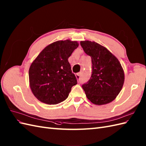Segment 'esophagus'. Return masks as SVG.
I'll use <instances>...</instances> for the list:
<instances>
[{
  "instance_id": "1",
  "label": "esophagus",
  "mask_w": 146,
  "mask_h": 146,
  "mask_svg": "<svg viewBox=\"0 0 146 146\" xmlns=\"http://www.w3.org/2000/svg\"><path fill=\"white\" fill-rule=\"evenodd\" d=\"M76 78H77L78 80H80V74H76Z\"/></svg>"
}]
</instances>
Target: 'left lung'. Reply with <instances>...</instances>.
Listing matches in <instances>:
<instances>
[{
	"mask_svg": "<svg viewBox=\"0 0 146 146\" xmlns=\"http://www.w3.org/2000/svg\"><path fill=\"white\" fill-rule=\"evenodd\" d=\"M85 53L91 56L92 74L82 85L86 96L93 104L103 105L115 99L123 87L125 74L119 60L106 47L95 42H80Z\"/></svg>",
	"mask_w": 146,
	"mask_h": 146,
	"instance_id": "left-lung-1",
	"label": "left lung"
}]
</instances>
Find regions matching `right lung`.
<instances>
[{
  "label": "right lung",
  "mask_w": 146,
  "mask_h": 146,
  "mask_svg": "<svg viewBox=\"0 0 146 146\" xmlns=\"http://www.w3.org/2000/svg\"><path fill=\"white\" fill-rule=\"evenodd\" d=\"M78 46L77 41L58 40L46 46L35 59L29 70L31 91L38 100L56 104L68 97L77 84L68 58Z\"/></svg>",
  "instance_id": "add662e5"
}]
</instances>
